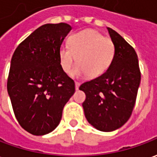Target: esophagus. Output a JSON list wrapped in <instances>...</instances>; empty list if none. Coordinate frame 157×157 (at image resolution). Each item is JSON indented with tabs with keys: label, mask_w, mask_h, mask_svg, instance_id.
Masks as SVG:
<instances>
[{
	"label": "esophagus",
	"mask_w": 157,
	"mask_h": 157,
	"mask_svg": "<svg viewBox=\"0 0 157 157\" xmlns=\"http://www.w3.org/2000/svg\"><path fill=\"white\" fill-rule=\"evenodd\" d=\"M75 89L78 90L79 89V86H80V83H79V82H75Z\"/></svg>",
	"instance_id": "1"
}]
</instances>
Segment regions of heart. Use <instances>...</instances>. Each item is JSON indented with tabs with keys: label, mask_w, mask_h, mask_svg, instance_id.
I'll return each mask as SVG.
<instances>
[{
	"label": "heart",
	"mask_w": 157,
	"mask_h": 157,
	"mask_svg": "<svg viewBox=\"0 0 157 157\" xmlns=\"http://www.w3.org/2000/svg\"><path fill=\"white\" fill-rule=\"evenodd\" d=\"M68 44L59 50L60 65L65 73H71L76 63L72 75L94 78L103 75L112 63L116 48L111 39L103 36L97 30L86 29L73 33L69 36Z\"/></svg>",
	"instance_id": "b5f03b06"
}]
</instances>
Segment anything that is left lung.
Segmentation results:
<instances>
[{
	"mask_svg": "<svg viewBox=\"0 0 157 157\" xmlns=\"http://www.w3.org/2000/svg\"><path fill=\"white\" fill-rule=\"evenodd\" d=\"M107 30L116 48L112 63L103 75L79 88L86 94L82 107L86 120L102 132L115 131L128 121L141 80L135 50L117 31L108 27Z\"/></svg>",
	"mask_w": 157,
	"mask_h": 157,
	"instance_id": "obj_1",
	"label": "left lung"
}]
</instances>
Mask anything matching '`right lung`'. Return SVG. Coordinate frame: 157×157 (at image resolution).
<instances>
[{
    "label": "right lung",
    "instance_id": "obj_1",
    "mask_svg": "<svg viewBox=\"0 0 157 157\" xmlns=\"http://www.w3.org/2000/svg\"><path fill=\"white\" fill-rule=\"evenodd\" d=\"M71 29L65 23L40 26L19 44L11 60L7 93L18 123L33 135L48 134L58 127L75 93V82L59 57Z\"/></svg>",
    "mask_w": 157,
    "mask_h": 157
}]
</instances>
